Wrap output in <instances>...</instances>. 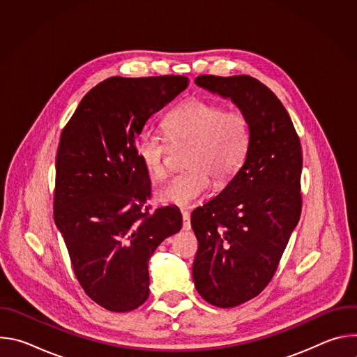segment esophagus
<instances>
[{"mask_svg": "<svg viewBox=\"0 0 357 357\" xmlns=\"http://www.w3.org/2000/svg\"><path fill=\"white\" fill-rule=\"evenodd\" d=\"M182 219H183V230H190V215H189V212H182Z\"/></svg>", "mask_w": 357, "mask_h": 357, "instance_id": "1", "label": "esophagus"}]
</instances>
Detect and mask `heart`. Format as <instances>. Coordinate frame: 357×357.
<instances>
[{"mask_svg": "<svg viewBox=\"0 0 357 357\" xmlns=\"http://www.w3.org/2000/svg\"><path fill=\"white\" fill-rule=\"evenodd\" d=\"M174 142H186L185 172L176 175L157 192L162 203L188 208L205 196L211 178L227 183L245 161L251 130L240 112H227L222 105L189 100L174 109L164 121ZM168 138L152 128H144L135 142V154L144 169L154 179L167 175Z\"/></svg>", "mask_w": 357, "mask_h": 357, "instance_id": "b5f03b06", "label": "heart"}]
</instances>
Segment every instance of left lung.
I'll list each match as a JSON object with an SVG mask.
<instances>
[{"instance_id":"left-lung-1","label":"left lung","mask_w":357,"mask_h":357,"mask_svg":"<svg viewBox=\"0 0 357 357\" xmlns=\"http://www.w3.org/2000/svg\"><path fill=\"white\" fill-rule=\"evenodd\" d=\"M195 83L231 100L251 130L241 168L190 216L195 287L215 307L233 308L267 287L299 222L301 142L278 97L257 79L205 75Z\"/></svg>"}]
</instances>
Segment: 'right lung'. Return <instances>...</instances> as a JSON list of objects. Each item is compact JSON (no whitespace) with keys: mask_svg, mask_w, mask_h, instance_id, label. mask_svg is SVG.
<instances>
[{"mask_svg":"<svg viewBox=\"0 0 357 357\" xmlns=\"http://www.w3.org/2000/svg\"><path fill=\"white\" fill-rule=\"evenodd\" d=\"M189 84L185 76L110 77L80 101L62 131L54 218L84 292L128 312L149 295L148 261L182 227L175 206L148 212L149 175L135 154L148 119Z\"/></svg>","mask_w":357,"mask_h":357,"instance_id":"right-lung-1","label":"right lung"}]
</instances>
